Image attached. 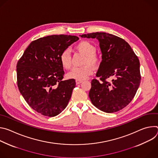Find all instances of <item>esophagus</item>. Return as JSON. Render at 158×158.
<instances>
[{
  "label": "esophagus",
  "mask_w": 158,
  "mask_h": 158,
  "mask_svg": "<svg viewBox=\"0 0 158 158\" xmlns=\"http://www.w3.org/2000/svg\"><path fill=\"white\" fill-rule=\"evenodd\" d=\"M82 81H78V80H76V84H81V83H82Z\"/></svg>",
  "instance_id": "1"
}]
</instances>
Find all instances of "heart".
I'll list each match as a JSON object with an SVG mask.
<instances>
[{"instance_id":"b5f03b06","label":"heart","mask_w":158,"mask_h":158,"mask_svg":"<svg viewBox=\"0 0 158 158\" xmlns=\"http://www.w3.org/2000/svg\"><path fill=\"white\" fill-rule=\"evenodd\" d=\"M77 49L85 56L82 67L73 68L68 74L67 77L78 81H83L87 79L93 73V69L97 68L100 64V59L96 54V48L94 45L88 41L80 42L77 46ZM60 61L65 69L68 70L72 66V60L70 51L68 49L64 50L60 55Z\"/></svg>"}]
</instances>
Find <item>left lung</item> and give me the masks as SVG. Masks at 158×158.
I'll list each match as a JSON object with an SVG mask.
<instances>
[{"instance_id": "obj_1", "label": "left lung", "mask_w": 158, "mask_h": 158, "mask_svg": "<svg viewBox=\"0 0 158 158\" xmlns=\"http://www.w3.org/2000/svg\"><path fill=\"white\" fill-rule=\"evenodd\" d=\"M97 39L102 61L96 76L91 81L89 96L102 111L112 113L123 109L132 100L141 82L139 60L129 44L122 38L106 32L80 35ZM112 78L111 82L106 79Z\"/></svg>"}]
</instances>
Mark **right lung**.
<instances>
[{"label": "right lung", "instance_id": "add662e5", "mask_svg": "<svg viewBox=\"0 0 158 158\" xmlns=\"http://www.w3.org/2000/svg\"><path fill=\"white\" fill-rule=\"evenodd\" d=\"M79 37L52 35L32 41L17 64L19 91L27 103L42 115L54 117L66 107L76 86L63 81L60 55Z\"/></svg>", "mask_w": 158, "mask_h": 158}]
</instances>
